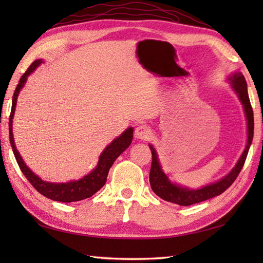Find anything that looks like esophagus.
<instances>
[{"instance_id":"obj_1","label":"esophagus","mask_w":263,"mask_h":263,"mask_svg":"<svg viewBox=\"0 0 263 263\" xmlns=\"http://www.w3.org/2000/svg\"><path fill=\"white\" fill-rule=\"evenodd\" d=\"M152 130L147 125H138L135 130V136L137 139H140V140H149L150 137H152Z\"/></svg>"}]
</instances>
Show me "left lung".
I'll return each mask as SVG.
<instances>
[{"instance_id": "left-lung-1", "label": "left lung", "mask_w": 263, "mask_h": 263, "mask_svg": "<svg viewBox=\"0 0 263 263\" xmlns=\"http://www.w3.org/2000/svg\"><path fill=\"white\" fill-rule=\"evenodd\" d=\"M230 80L232 82L233 89L235 90L239 100H241V103L243 104L245 116H247V120H248V143L241 156V158L238 159L237 164L232 170L230 174L225 176L224 178H221L220 181H218L214 184H210V185H206L199 190H189L186 187H182L180 185H177V184H173L168 180V177H167L165 173L161 171V167L157 157V153H156L154 147L149 144V148L152 150V155H153L152 168H150V174H149V182L153 191L157 194L159 198H161L165 201H168V202L176 203L180 205H191L221 194L232 185L234 181L236 180L239 172H241V170L243 168L250 146L251 143H252L253 131H254V119H253V109H252V106H251L249 93H248V85H247V81H245L244 76L242 73H235L230 78Z\"/></svg>"}]
</instances>
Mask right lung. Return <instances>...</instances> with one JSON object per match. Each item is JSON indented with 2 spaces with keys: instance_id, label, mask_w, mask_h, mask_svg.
<instances>
[{
  "instance_id": "add662e5",
  "label": "right lung",
  "mask_w": 263,
  "mask_h": 263,
  "mask_svg": "<svg viewBox=\"0 0 263 263\" xmlns=\"http://www.w3.org/2000/svg\"><path fill=\"white\" fill-rule=\"evenodd\" d=\"M42 62V60H37L35 62H32V64L28 68L24 76L20 78V81L13 93L12 108H11L9 120V136L14 157L16 159V163H18L20 167L22 174L27 177V180L29 181L31 185L35 187L39 193L43 194L44 197L52 199L54 201H60V202H73V201H80L83 199L90 198L105 185L109 168L111 165H113L115 159L131 144L133 139V128L128 127L119 138H116L115 140L111 141V143L108 144V146L104 149L102 155H100L96 168H95L90 174L82 177L81 180L71 181L68 183H49L43 181L42 178H39L26 166L25 161L22 160L20 154L15 148L12 135V120L15 110L16 98H18L20 89L24 87L28 76H29Z\"/></svg>"
}]
</instances>
